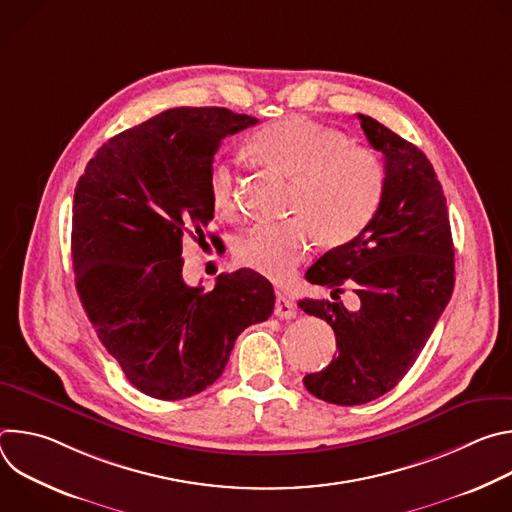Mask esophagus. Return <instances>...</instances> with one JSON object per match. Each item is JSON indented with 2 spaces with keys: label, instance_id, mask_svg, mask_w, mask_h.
<instances>
[{
  "label": "esophagus",
  "instance_id": "obj_1",
  "mask_svg": "<svg viewBox=\"0 0 512 512\" xmlns=\"http://www.w3.org/2000/svg\"><path fill=\"white\" fill-rule=\"evenodd\" d=\"M275 316L277 318H285V320L296 318L298 316V308H296L294 300H289L283 294H277V298H275Z\"/></svg>",
  "mask_w": 512,
  "mask_h": 512
}]
</instances>
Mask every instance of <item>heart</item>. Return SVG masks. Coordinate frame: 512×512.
<instances>
[{"label":"heart","mask_w":512,"mask_h":512,"mask_svg":"<svg viewBox=\"0 0 512 512\" xmlns=\"http://www.w3.org/2000/svg\"><path fill=\"white\" fill-rule=\"evenodd\" d=\"M249 152L294 186L287 202L294 218L255 225L235 243L239 263L265 277H289L312 253L316 237L328 247L352 241L381 204L385 172L375 154L310 119L289 117L263 127L251 137ZM208 190L218 210L235 212L237 174L229 162L212 164Z\"/></svg>","instance_id":"1"}]
</instances>
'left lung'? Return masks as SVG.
Masks as SVG:
<instances>
[{
    "label": "left lung",
    "mask_w": 512,
    "mask_h": 512,
    "mask_svg": "<svg viewBox=\"0 0 512 512\" xmlns=\"http://www.w3.org/2000/svg\"><path fill=\"white\" fill-rule=\"evenodd\" d=\"M369 143L385 158L383 198L352 241L324 253L306 279L332 289L328 300L298 306L326 320L338 354L306 389L334 405H362L391 391L413 367L454 291V243L446 196L433 166L413 143L360 115ZM348 282L361 300L350 313L337 302Z\"/></svg>",
    "instance_id": "1"
}]
</instances>
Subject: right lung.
Returning a JSON list of instances; mask_svg holds the SVG:
<instances>
[{
  "label": "right lung",
  "mask_w": 512,
  "mask_h": 512,
  "mask_svg": "<svg viewBox=\"0 0 512 512\" xmlns=\"http://www.w3.org/2000/svg\"><path fill=\"white\" fill-rule=\"evenodd\" d=\"M255 123L225 107L168 109L103 143L77 182L79 298L127 381L154 399L210 387L237 336L273 312V287L253 269L218 275L212 289L182 277L184 237L204 239L214 216L208 174L218 145Z\"/></svg>",
  "instance_id": "right-lung-1"
}]
</instances>
